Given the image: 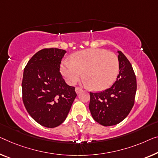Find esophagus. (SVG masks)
<instances>
[{"instance_id": "obj_1", "label": "esophagus", "mask_w": 158, "mask_h": 158, "mask_svg": "<svg viewBox=\"0 0 158 158\" xmlns=\"http://www.w3.org/2000/svg\"><path fill=\"white\" fill-rule=\"evenodd\" d=\"M75 91H76L77 94H79L80 92H81V91H82V89L81 88H79V87H77V88L75 89Z\"/></svg>"}]
</instances>
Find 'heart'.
Here are the masks:
<instances>
[{
    "instance_id": "1",
    "label": "heart",
    "mask_w": 158,
    "mask_h": 158,
    "mask_svg": "<svg viewBox=\"0 0 158 158\" xmlns=\"http://www.w3.org/2000/svg\"><path fill=\"white\" fill-rule=\"evenodd\" d=\"M61 72L70 85L76 84L83 72L86 84L94 90H103L116 79L119 61L116 55L106 49H85L74 55L72 61H63Z\"/></svg>"
}]
</instances>
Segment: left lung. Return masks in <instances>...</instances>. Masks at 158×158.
Instances as JSON below:
<instances>
[{
    "mask_svg": "<svg viewBox=\"0 0 158 158\" xmlns=\"http://www.w3.org/2000/svg\"><path fill=\"white\" fill-rule=\"evenodd\" d=\"M118 52L119 74L110 88L101 92H90L89 108L93 118L103 126L119 123L133 108L137 89L132 65L123 53Z\"/></svg>",
    "mask_w": 158,
    "mask_h": 158,
    "instance_id": "obj_1",
    "label": "left lung"
}]
</instances>
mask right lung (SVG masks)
<instances>
[{
    "mask_svg": "<svg viewBox=\"0 0 158 158\" xmlns=\"http://www.w3.org/2000/svg\"><path fill=\"white\" fill-rule=\"evenodd\" d=\"M64 49H42L25 66L22 81L23 102L37 123L55 128L67 118L76 98L74 86L67 85L60 72Z\"/></svg>",
    "mask_w": 158,
    "mask_h": 158,
    "instance_id": "add662e5",
    "label": "right lung"
}]
</instances>
